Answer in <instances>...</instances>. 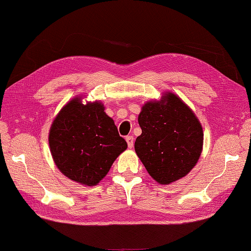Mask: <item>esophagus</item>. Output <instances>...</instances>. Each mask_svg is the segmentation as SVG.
Instances as JSON below:
<instances>
[{"mask_svg":"<svg viewBox=\"0 0 251 251\" xmlns=\"http://www.w3.org/2000/svg\"><path fill=\"white\" fill-rule=\"evenodd\" d=\"M126 141L127 143V146H129V148H132L133 145H134V137H133L132 135H127L126 137Z\"/></svg>","mask_w":251,"mask_h":251,"instance_id":"esophagus-1","label":"esophagus"}]
</instances>
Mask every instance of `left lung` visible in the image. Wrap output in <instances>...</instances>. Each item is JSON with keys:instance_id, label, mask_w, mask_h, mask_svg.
Segmentation results:
<instances>
[{"instance_id": "1", "label": "left lung", "mask_w": 251, "mask_h": 251, "mask_svg": "<svg viewBox=\"0 0 251 251\" xmlns=\"http://www.w3.org/2000/svg\"><path fill=\"white\" fill-rule=\"evenodd\" d=\"M142 134L134 148L151 176L170 184L185 176L201 154L203 133L194 112L172 93L150 101L139 115Z\"/></svg>"}]
</instances>
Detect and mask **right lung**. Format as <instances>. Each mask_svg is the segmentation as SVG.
<instances>
[{"label":"right lung","instance_id":"add662e5","mask_svg":"<svg viewBox=\"0 0 251 251\" xmlns=\"http://www.w3.org/2000/svg\"><path fill=\"white\" fill-rule=\"evenodd\" d=\"M49 143L56 166L70 180L96 185L127 144L99 101L71 100L60 110Z\"/></svg>","mask_w":251,"mask_h":251}]
</instances>
